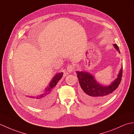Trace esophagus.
<instances>
[{"label": "esophagus", "instance_id": "esophagus-1", "mask_svg": "<svg viewBox=\"0 0 134 134\" xmlns=\"http://www.w3.org/2000/svg\"><path fill=\"white\" fill-rule=\"evenodd\" d=\"M74 67L72 64H69L67 67V70L68 71V72H71L74 70Z\"/></svg>", "mask_w": 134, "mask_h": 134}]
</instances>
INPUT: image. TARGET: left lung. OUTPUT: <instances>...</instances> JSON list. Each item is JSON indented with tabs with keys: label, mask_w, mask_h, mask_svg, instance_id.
<instances>
[{
	"label": "left lung",
	"mask_w": 134,
	"mask_h": 134,
	"mask_svg": "<svg viewBox=\"0 0 134 134\" xmlns=\"http://www.w3.org/2000/svg\"><path fill=\"white\" fill-rule=\"evenodd\" d=\"M115 49L120 53L117 44H113ZM123 67L120 70L118 77L108 86L101 85L96 80L94 77L86 71H76L79 85L82 89V96L83 100L89 104H96L106 101L113 94L120 84Z\"/></svg>",
	"instance_id": "obj_1"
}]
</instances>
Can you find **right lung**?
Masks as SVG:
<instances>
[{"instance_id":"1","label":"right lung","mask_w":134,"mask_h":134,"mask_svg":"<svg viewBox=\"0 0 134 134\" xmlns=\"http://www.w3.org/2000/svg\"><path fill=\"white\" fill-rule=\"evenodd\" d=\"M63 72H59L53 76L45 91L37 96H26L27 102L35 107H44L52 103L55 97V87L60 79Z\"/></svg>"}]
</instances>
